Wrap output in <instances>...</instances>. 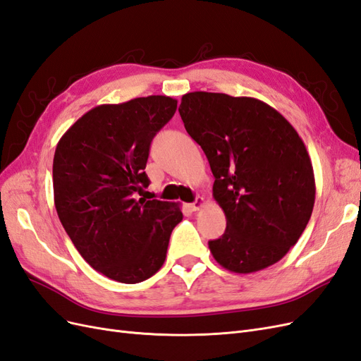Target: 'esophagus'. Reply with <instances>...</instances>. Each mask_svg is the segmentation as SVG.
<instances>
[{"instance_id":"1","label":"esophagus","mask_w":361,"mask_h":361,"mask_svg":"<svg viewBox=\"0 0 361 361\" xmlns=\"http://www.w3.org/2000/svg\"><path fill=\"white\" fill-rule=\"evenodd\" d=\"M204 204H205V200L202 197H197V200H195L192 204H189V209L192 212H197V210H200Z\"/></svg>"}]
</instances>
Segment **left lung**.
Segmentation results:
<instances>
[{
	"label": "left lung",
	"instance_id": "8db88e82",
	"mask_svg": "<svg viewBox=\"0 0 361 361\" xmlns=\"http://www.w3.org/2000/svg\"><path fill=\"white\" fill-rule=\"evenodd\" d=\"M180 116L214 177L226 218L210 240L226 271L251 274L280 262L301 238L314 205V173L302 139L281 113L250 97L183 95Z\"/></svg>",
	"mask_w": 361,
	"mask_h": 361
}]
</instances>
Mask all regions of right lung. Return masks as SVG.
<instances>
[{
	"label": "right lung",
	"mask_w": 361,
	"mask_h": 361,
	"mask_svg": "<svg viewBox=\"0 0 361 361\" xmlns=\"http://www.w3.org/2000/svg\"><path fill=\"white\" fill-rule=\"evenodd\" d=\"M177 110L164 95L102 104L85 113L57 143L54 205L81 257L110 280L136 284L166 259L178 204L137 200L154 136Z\"/></svg>",
	"instance_id": "obj_1"
}]
</instances>
